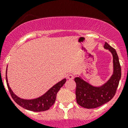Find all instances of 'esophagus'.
<instances>
[{"label":"esophagus","mask_w":128,"mask_h":128,"mask_svg":"<svg viewBox=\"0 0 128 128\" xmlns=\"http://www.w3.org/2000/svg\"><path fill=\"white\" fill-rule=\"evenodd\" d=\"M68 78L69 80H72L74 78V76L73 74H68Z\"/></svg>","instance_id":"34e87169"}]
</instances>
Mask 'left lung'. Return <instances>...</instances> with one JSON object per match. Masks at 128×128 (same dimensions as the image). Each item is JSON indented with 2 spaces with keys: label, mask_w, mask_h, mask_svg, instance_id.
Segmentation results:
<instances>
[{
  "label": "left lung",
  "mask_w": 128,
  "mask_h": 128,
  "mask_svg": "<svg viewBox=\"0 0 128 128\" xmlns=\"http://www.w3.org/2000/svg\"><path fill=\"white\" fill-rule=\"evenodd\" d=\"M104 48L113 56V74L109 79L100 86H95L84 80L80 76L76 77V100L84 108L91 109L100 106L108 102L115 95L121 78V66L116 51L105 42Z\"/></svg>",
  "instance_id": "left-lung-1"
}]
</instances>
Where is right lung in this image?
Returning a JSON list of instances; mask_svg holds the SVG:
<instances>
[{
  "mask_svg": "<svg viewBox=\"0 0 128 128\" xmlns=\"http://www.w3.org/2000/svg\"><path fill=\"white\" fill-rule=\"evenodd\" d=\"M7 73V68L6 70V82H7V87H8V90L12 98L20 106L28 110L32 111V112H44V111L50 109V107L54 104L58 91L66 82V78H64L60 82H58L54 86H52L45 94H44L40 97L27 100V99L21 98L14 94V92L9 86Z\"/></svg>",
  "mask_w": 128,
  "mask_h": 128,
  "instance_id": "right-lung-1",
  "label": "right lung"
}]
</instances>
